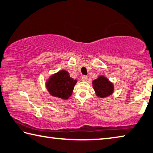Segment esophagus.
Instances as JSON below:
<instances>
[{"label": "esophagus", "instance_id": "esophagus-1", "mask_svg": "<svg viewBox=\"0 0 153 153\" xmlns=\"http://www.w3.org/2000/svg\"><path fill=\"white\" fill-rule=\"evenodd\" d=\"M88 79V77L87 76H83L82 77V81H87Z\"/></svg>", "mask_w": 153, "mask_h": 153}]
</instances>
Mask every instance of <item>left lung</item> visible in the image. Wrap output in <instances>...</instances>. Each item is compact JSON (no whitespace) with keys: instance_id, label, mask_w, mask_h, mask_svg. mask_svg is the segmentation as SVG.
Wrapping results in <instances>:
<instances>
[{"instance_id":"left-lung-1","label":"left lung","mask_w":153,"mask_h":153,"mask_svg":"<svg viewBox=\"0 0 153 153\" xmlns=\"http://www.w3.org/2000/svg\"><path fill=\"white\" fill-rule=\"evenodd\" d=\"M92 84L97 96L101 98L107 97L113 93V84L104 76H100L98 79L94 80Z\"/></svg>"}]
</instances>
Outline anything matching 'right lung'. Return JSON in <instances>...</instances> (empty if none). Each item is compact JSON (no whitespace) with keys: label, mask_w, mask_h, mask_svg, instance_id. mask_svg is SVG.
<instances>
[{"label":"right lung","mask_w":153,"mask_h":153,"mask_svg":"<svg viewBox=\"0 0 153 153\" xmlns=\"http://www.w3.org/2000/svg\"><path fill=\"white\" fill-rule=\"evenodd\" d=\"M76 82L67 71L62 70L51 76L46 86L51 96L66 100L71 96Z\"/></svg>","instance_id":"right-lung-1"}]
</instances>
